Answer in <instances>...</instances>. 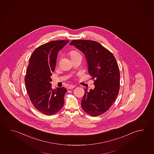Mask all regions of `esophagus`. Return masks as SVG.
<instances>
[{"label":"esophagus","instance_id":"obj_1","mask_svg":"<svg viewBox=\"0 0 154 154\" xmlns=\"http://www.w3.org/2000/svg\"><path fill=\"white\" fill-rule=\"evenodd\" d=\"M75 87V86L74 85H69V86H68V88L70 89H73Z\"/></svg>","mask_w":154,"mask_h":154}]
</instances>
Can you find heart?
<instances>
[{"instance_id":"1","label":"heart","mask_w":154,"mask_h":154,"mask_svg":"<svg viewBox=\"0 0 154 154\" xmlns=\"http://www.w3.org/2000/svg\"><path fill=\"white\" fill-rule=\"evenodd\" d=\"M70 55L71 57H76V56H78V55H81L78 52H77L76 51H74L70 52Z\"/></svg>"}]
</instances>
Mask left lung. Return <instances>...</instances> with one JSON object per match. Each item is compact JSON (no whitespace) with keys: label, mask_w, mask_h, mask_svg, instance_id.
I'll list each match as a JSON object with an SVG mask.
<instances>
[{"label":"left lung","mask_w":154,"mask_h":154,"mask_svg":"<svg viewBox=\"0 0 154 154\" xmlns=\"http://www.w3.org/2000/svg\"><path fill=\"white\" fill-rule=\"evenodd\" d=\"M85 55L88 72L95 79L93 89L88 91L81 100V107L91 116L101 115L109 109L120 89V71L114 56L97 42L74 40L70 43Z\"/></svg>","instance_id":"obj_1"}]
</instances>
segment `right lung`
<instances>
[{"label":"right lung","instance_id":"right-lung-1","mask_svg":"<svg viewBox=\"0 0 154 154\" xmlns=\"http://www.w3.org/2000/svg\"><path fill=\"white\" fill-rule=\"evenodd\" d=\"M68 40H55L42 45L34 50L29 60L25 82L34 107L47 115L54 114L63 106L64 87L52 88L51 76L54 70L57 53Z\"/></svg>","mask_w":154,"mask_h":154}]
</instances>
